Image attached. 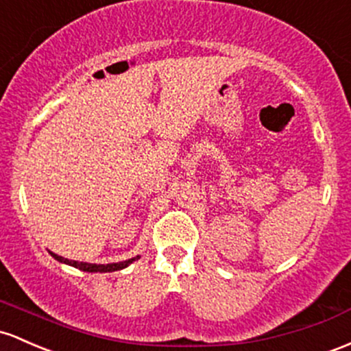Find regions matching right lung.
<instances>
[{
  "instance_id": "add662e5",
  "label": "right lung",
  "mask_w": 351,
  "mask_h": 351,
  "mask_svg": "<svg viewBox=\"0 0 351 351\" xmlns=\"http://www.w3.org/2000/svg\"><path fill=\"white\" fill-rule=\"evenodd\" d=\"M51 253V252H49ZM51 256L55 258V260L61 261V263H66L69 267H75L78 269H82V271H90V273H106V271H117V269H123L126 268L128 265H132L133 261H136L140 256H134V258H130V260L126 261H119V263H108V265H96V263H84V261H75V260H68V258H63L60 255H55V253H51Z\"/></svg>"
}]
</instances>
